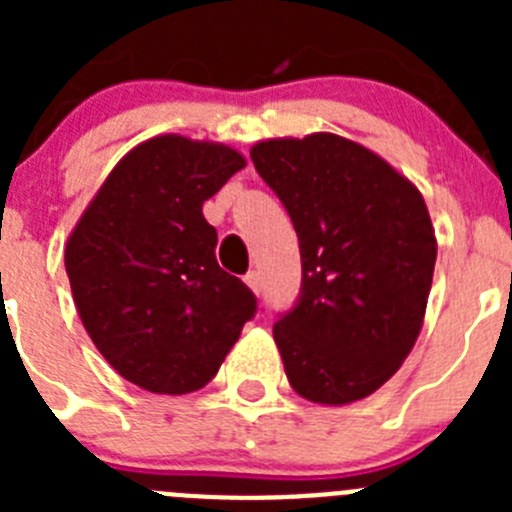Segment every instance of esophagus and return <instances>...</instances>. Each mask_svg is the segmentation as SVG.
<instances>
[{"instance_id":"1","label":"esophagus","mask_w":512,"mask_h":512,"mask_svg":"<svg viewBox=\"0 0 512 512\" xmlns=\"http://www.w3.org/2000/svg\"><path fill=\"white\" fill-rule=\"evenodd\" d=\"M246 284L253 289V292H256V295H259L261 287H264V279H261V271H256V269L248 271V274H246Z\"/></svg>"}]
</instances>
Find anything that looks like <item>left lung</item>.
Listing matches in <instances>:
<instances>
[{"mask_svg":"<svg viewBox=\"0 0 512 512\" xmlns=\"http://www.w3.org/2000/svg\"><path fill=\"white\" fill-rule=\"evenodd\" d=\"M251 161L300 241V295L274 323L292 390L323 405L372 395L423 325L436 266L423 197L387 161L330 133L264 140Z\"/></svg>","mask_w":512,"mask_h":512,"instance_id":"1","label":"left lung"}]
</instances>
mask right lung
I'll list each match as a JSON object with an SVG mask.
<instances>
[{"label":"right lung","instance_id":"1","mask_svg":"<svg viewBox=\"0 0 512 512\" xmlns=\"http://www.w3.org/2000/svg\"><path fill=\"white\" fill-rule=\"evenodd\" d=\"M241 153L158 135L112 169L66 246L76 310L120 377L187 395L217 374L259 302L217 266L202 215Z\"/></svg>","mask_w":512,"mask_h":512}]
</instances>
